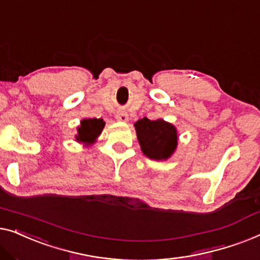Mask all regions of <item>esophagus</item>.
Returning a JSON list of instances; mask_svg holds the SVG:
<instances>
[{"instance_id": "1", "label": "esophagus", "mask_w": 260, "mask_h": 260, "mask_svg": "<svg viewBox=\"0 0 260 260\" xmlns=\"http://www.w3.org/2000/svg\"><path fill=\"white\" fill-rule=\"evenodd\" d=\"M115 118L120 122H127V121H128V114H127V113H125V112H119L118 114L115 115Z\"/></svg>"}]
</instances>
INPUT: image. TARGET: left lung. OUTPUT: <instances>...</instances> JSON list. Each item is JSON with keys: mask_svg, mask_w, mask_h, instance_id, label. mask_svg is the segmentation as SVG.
I'll list each match as a JSON object with an SVG mask.
<instances>
[{"mask_svg": "<svg viewBox=\"0 0 260 260\" xmlns=\"http://www.w3.org/2000/svg\"><path fill=\"white\" fill-rule=\"evenodd\" d=\"M137 138L144 154L151 160L170 159L178 147V131L164 119L142 118L134 123Z\"/></svg>", "mask_w": 260, "mask_h": 260, "instance_id": "obj_1", "label": "left lung"}]
</instances>
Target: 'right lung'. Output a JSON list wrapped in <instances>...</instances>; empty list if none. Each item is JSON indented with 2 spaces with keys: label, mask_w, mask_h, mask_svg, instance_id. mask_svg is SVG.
Here are the masks:
<instances>
[{
  "label": "right lung",
  "mask_w": 260,
  "mask_h": 260,
  "mask_svg": "<svg viewBox=\"0 0 260 260\" xmlns=\"http://www.w3.org/2000/svg\"><path fill=\"white\" fill-rule=\"evenodd\" d=\"M106 122L102 119H83L78 127V134L75 135V141L86 146L93 145L96 142L99 135L102 133V129Z\"/></svg>",
  "instance_id": "add662e5"
}]
</instances>
